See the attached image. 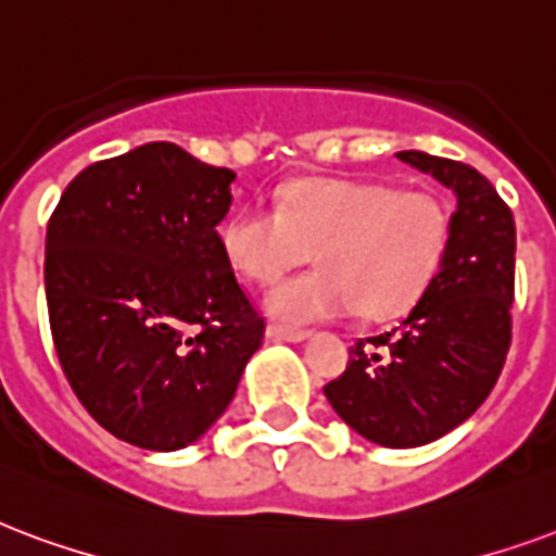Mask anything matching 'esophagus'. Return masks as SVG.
I'll use <instances>...</instances> for the list:
<instances>
[{
	"label": "esophagus",
	"mask_w": 556,
	"mask_h": 556,
	"mask_svg": "<svg viewBox=\"0 0 556 556\" xmlns=\"http://www.w3.org/2000/svg\"><path fill=\"white\" fill-rule=\"evenodd\" d=\"M309 336V330H291V327H277V324L267 327V339L274 341H294V344H298V341H306Z\"/></svg>",
	"instance_id": "1"
}]
</instances>
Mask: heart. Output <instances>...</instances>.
<instances>
[{"mask_svg":"<svg viewBox=\"0 0 556 556\" xmlns=\"http://www.w3.org/2000/svg\"><path fill=\"white\" fill-rule=\"evenodd\" d=\"M451 247V205L430 188L374 179H300L274 212L244 205L217 226V250L238 277L270 286L312 258L318 270L267 291L265 312L303 327L359 312L392 320L415 309Z\"/></svg>","mask_w":556,"mask_h":556,"instance_id":"1","label":"heart"}]
</instances>
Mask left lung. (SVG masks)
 <instances>
[{
    "label": "left lung",
    "mask_w": 556,
    "mask_h": 556,
    "mask_svg": "<svg viewBox=\"0 0 556 556\" xmlns=\"http://www.w3.org/2000/svg\"><path fill=\"white\" fill-rule=\"evenodd\" d=\"M397 159L451 188V247L439 277L397 327L359 339L324 394L339 418L382 447L451 433L489 397L513 339L516 224L475 167L418 150Z\"/></svg>",
    "instance_id": "obj_1"
}]
</instances>
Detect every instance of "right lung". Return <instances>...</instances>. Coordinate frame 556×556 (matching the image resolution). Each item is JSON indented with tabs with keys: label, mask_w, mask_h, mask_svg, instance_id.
Wrapping results in <instances>:
<instances>
[{
	"label": "right lung",
	"mask_w": 556,
	"mask_h": 556,
	"mask_svg": "<svg viewBox=\"0 0 556 556\" xmlns=\"http://www.w3.org/2000/svg\"><path fill=\"white\" fill-rule=\"evenodd\" d=\"M236 174L167 141L85 167L47 226V306L70 389L129 445L179 451L224 415L265 318L217 250Z\"/></svg>",
	"instance_id": "right-lung-1"
}]
</instances>
